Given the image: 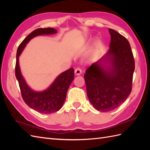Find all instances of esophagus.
Wrapping results in <instances>:
<instances>
[{
    "instance_id": "1",
    "label": "esophagus",
    "mask_w": 150,
    "mask_h": 150,
    "mask_svg": "<svg viewBox=\"0 0 150 150\" xmlns=\"http://www.w3.org/2000/svg\"><path fill=\"white\" fill-rule=\"evenodd\" d=\"M82 73V70L80 68H77L75 70V75H80Z\"/></svg>"
}]
</instances>
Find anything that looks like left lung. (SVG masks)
Listing matches in <instances>:
<instances>
[{"label":"left lung","instance_id":"8db88e82","mask_svg":"<svg viewBox=\"0 0 150 150\" xmlns=\"http://www.w3.org/2000/svg\"><path fill=\"white\" fill-rule=\"evenodd\" d=\"M110 49L86 71L84 76L88 97L102 112L119 107L132 91L135 61L130 44L124 36L109 29Z\"/></svg>","mask_w":150,"mask_h":150}]
</instances>
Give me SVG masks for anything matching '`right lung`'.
Returning a JSON list of instances; mask_svg holds the SVG:
<instances>
[{"mask_svg": "<svg viewBox=\"0 0 150 150\" xmlns=\"http://www.w3.org/2000/svg\"><path fill=\"white\" fill-rule=\"evenodd\" d=\"M57 33V31L52 28H39L34 30L22 41L17 52L15 76L18 82L22 98L28 106L43 114L55 113L62 107L66 98L67 91L74 79V69L70 68L60 73L46 90L35 91L27 84L22 74L19 65V57L26 44L34 37Z\"/></svg>", "mask_w": 150, "mask_h": 150, "instance_id": "add662e5", "label": "right lung"}]
</instances>
